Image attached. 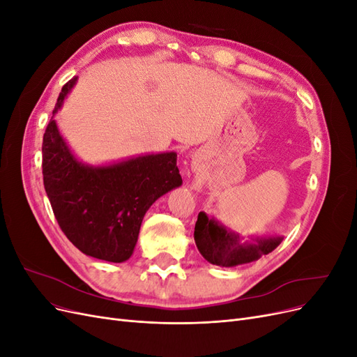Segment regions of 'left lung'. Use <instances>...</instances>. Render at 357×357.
<instances>
[{
    "label": "left lung",
    "instance_id": "1",
    "mask_svg": "<svg viewBox=\"0 0 357 357\" xmlns=\"http://www.w3.org/2000/svg\"><path fill=\"white\" fill-rule=\"evenodd\" d=\"M193 236L205 261L225 268L255 262L283 241V235H248L250 241H243L238 232L226 228L204 211L198 214Z\"/></svg>",
    "mask_w": 357,
    "mask_h": 357
}]
</instances>
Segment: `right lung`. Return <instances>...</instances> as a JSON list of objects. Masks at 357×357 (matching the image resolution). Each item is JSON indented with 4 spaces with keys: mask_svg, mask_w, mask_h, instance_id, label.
Listing matches in <instances>:
<instances>
[{
    "mask_svg": "<svg viewBox=\"0 0 357 357\" xmlns=\"http://www.w3.org/2000/svg\"><path fill=\"white\" fill-rule=\"evenodd\" d=\"M77 83L63 84L43 137V181L55 218L79 250L121 264L132 256L146 211L181 186L177 153H147L89 165L75 158L59 132L55 114Z\"/></svg>",
    "mask_w": 357,
    "mask_h": 357,
    "instance_id": "1",
    "label": "right lung"
}]
</instances>
